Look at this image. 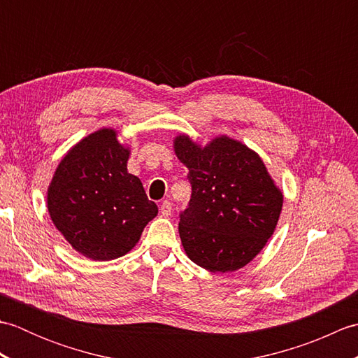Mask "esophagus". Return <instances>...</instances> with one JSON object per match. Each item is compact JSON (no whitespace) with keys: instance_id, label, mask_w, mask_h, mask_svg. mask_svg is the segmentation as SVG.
Masks as SVG:
<instances>
[{"instance_id":"34e87169","label":"esophagus","mask_w":358,"mask_h":358,"mask_svg":"<svg viewBox=\"0 0 358 358\" xmlns=\"http://www.w3.org/2000/svg\"><path fill=\"white\" fill-rule=\"evenodd\" d=\"M159 212H162L163 217H169L172 214V203L171 201H163L162 206H159Z\"/></svg>"}]
</instances>
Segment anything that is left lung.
I'll return each mask as SVG.
<instances>
[{"instance_id": "obj_1", "label": "left lung", "mask_w": 358, "mask_h": 358, "mask_svg": "<svg viewBox=\"0 0 358 358\" xmlns=\"http://www.w3.org/2000/svg\"><path fill=\"white\" fill-rule=\"evenodd\" d=\"M173 152L192 185L178 224L186 255L210 272L245 268L272 237L283 208V192L262 157L227 135L201 146L180 134Z\"/></svg>"}]
</instances>
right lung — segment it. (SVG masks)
I'll use <instances>...</instances> for the list:
<instances>
[{
    "label": "right lung",
    "instance_id": "add662e5",
    "mask_svg": "<svg viewBox=\"0 0 358 358\" xmlns=\"http://www.w3.org/2000/svg\"><path fill=\"white\" fill-rule=\"evenodd\" d=\"M131 148L101 127L67 150L48 187L52 223L72 249L94 262L126 255L158 208L127 172Z\"/></svg>",
    "mask_w": 358,
    "mask_h": 358
}]
</instances>
